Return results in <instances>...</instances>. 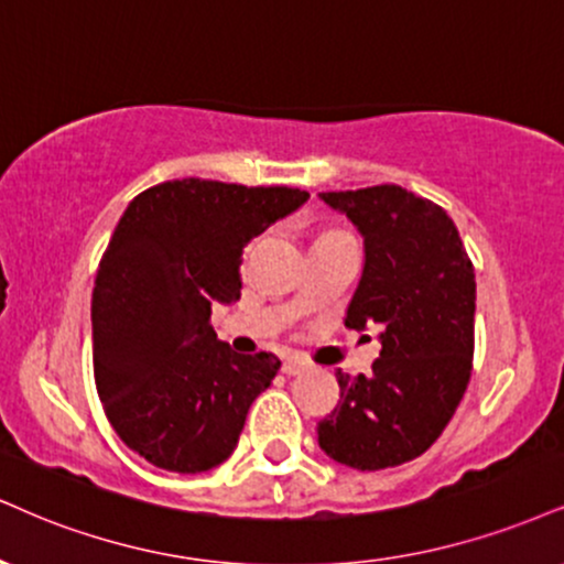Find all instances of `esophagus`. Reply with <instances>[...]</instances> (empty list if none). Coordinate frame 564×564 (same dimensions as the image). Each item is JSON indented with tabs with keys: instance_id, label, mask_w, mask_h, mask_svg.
I'll list each match as a JSON object with an SVG mask.
<instances>
[{
	"instance_id": "1",
	"label": "esophagus",
	"mask_w": 564,
	"mask_h": 564,
	"mask_svg": "<svg viewBox=\"0 0 564 564\" xmlns=\"http://www.w3.org/2000/svg\"><path fill=\"white\" fill-rule=\"evenodd\" d=\"M307 368H310V362H307V359H302V357H286V359H283V372H286V376H296V372H302Z\"/></svg>"
}]
</instances>
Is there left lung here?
<instances>
[{"label": "left lung", "instance_id": "1", "mask_svg": "<svg viewBox=\"0 0 564 564\" xmlns=\"http://www.w3.org/2000/svg\"><path fill=\"white\" fill-rule=\"evenodd\" d=\"M321 199L362 236V278L344 325L378 328L381 355L368 376L336 370L341 393L317 423V444L338 465L383 470L429 449L463 399L476 270L446 209L402 186L325 192Z\"/></svg>", "mask_w": 564, "mask_h": 564}]
</instances>
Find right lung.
Masks as SVG:
<instances>
[{
    "instance_id": "right-lung-1",
    "label": "right lung",
    "mask_w": 564,
    "mask_h": 564,
    "mask_svg": "<svg viewBox=\"0 0 564 564\" xmlns=\"http://www.w3.org/2000/svg\"><path fill=\"white\" fill-rule=\"evenodd\" d=\"M307 199L183 178L126 207L94 281V378L115 433L147 463L188 476L234 454L281 362L234 351L209 317L239 302L243 247Z\"/></svg>"
}]
</instances>
